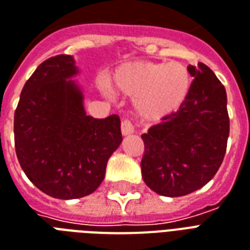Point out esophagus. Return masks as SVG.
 <instances>
[{"label": "esophagus", "mask_w": 250, "mask_h": 250, "mask_svg": "<svg viewBox=\"0 0 250 250\" xmlns=\"http://www.w3.org/2000/svg\"><path fill=\"white\" fill-rule=\"evenodd\" d=\"M122 135L123 136H128V135H132L133 133V125L129 121H123L122 122Z\"/></svg>", "instance_id": "esophagus-1"}]
</instances>
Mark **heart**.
<instances>
[{
  "instance_id": "heart-1",
  "label": "heart",
  "mask_w": 250,
  "mask_h": 250,
  "mask_svg": "<svg viewBox=\"0 0 250 250\" xmlns=\"http://www.w3.org/2000/svg\"><path fill=\"white\" fill-rule=\"evenodd\" d=\"M111 85L117 93L133 98V108L142 119L161 122L184 107L193 80L181 62H136L117 68ZM104 91L112 95L108 85H104Z\"/></svg>"
}]
</instances>
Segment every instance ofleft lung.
Listing matches in <instances>:
<instances>
[{
	"mask_svg": "<svg viewBox=\"0 0 250 250\" xmlns=\"http://www.w3.org/2000/svg\"><path fill=\"white\" fill-rule=\"evenodd\" d=\"M188 69L194 81L184 107L142 135L143 180L164 197H184L208 184L229 136L226 87L203 62Z\"/></svg>",
	"mask_w": 250,
	"mask_h": 250,
	"instance_id": "left-lung-1",
	"label": "left lung"
}]
</instances>
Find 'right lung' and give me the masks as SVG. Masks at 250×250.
Listing matches in <instances>:
<instances>
[{
    "mask_svg": "<svg viewBox=\"0 0 250 250\" xmlns=\"http://www.w3.org/2000/svg\"><path fill=\"white\" fill-rule=\"evenodd\" d=\"M73 56L51 57L24 83L14 114L15 152L27 178L57 199L94 193L122 143L118 115L95 119L83 107Z\"/></svg>",
    "mask_w": 250,
    "mask_h": 250,
    "instance_id": "right-lung-1",
    "label": "right lung"
}]
</instances>
